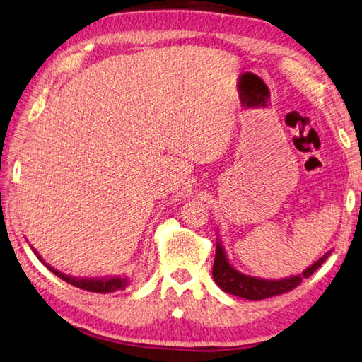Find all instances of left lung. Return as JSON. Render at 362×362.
<instances>
[{
    "label": "left lung",
    "mask_w": 362,
    "mask_h": 362,
    "mask_svg": "<svg viewBox=\"0 0 362 362\" xmlns=\"http://www.w3.org/2000/svg\"><path fill=\"white\" fill-rule=\"evenodd\" d=\"M330 253L332 250L327 252L322 258H319L315 263H312V265L304 269L300 274H296V276L281 279H263L237 272V269L229 263L228 257H226L223 244L216 242L213 279L224 293L234 294L237 298H244L249 300H262L267 298H273V296L284 294L288 293V291L294 289L296 286L300 284L302 279L309 278L315 269H319Z\"/></svg>",
    "instance_id": "obj_1"
}]
</instances>
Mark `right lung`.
I'll list each match as a JSON object with an SVG mask.
<instances>
[{
	"label": "right lung",
	"mask_w": 362,
	"mask_h": 362,
	"mask_svg": "<svg viewBox=\"0 0 362 362\" xmlns=\"http://www.w3.org/2000/svg\"><path fill=\"white\" fill-rule=\"evenodd\" d=\"M34 253L37 255V258L45 265L48 269L53 274H57L58 278H62L63 281H66L69 284L76 286L79 289H84V291H90V293H100V294H105V293H115V291H120V289H125L128 286V278L127 276H110V278H76V276H69V274H64L62 272H58L53 267L48 265L45 263V260H42V257L37 253L35 249Z\"/></svg>",
	"instance_id": "right-lung-1"
}]
</instances>
